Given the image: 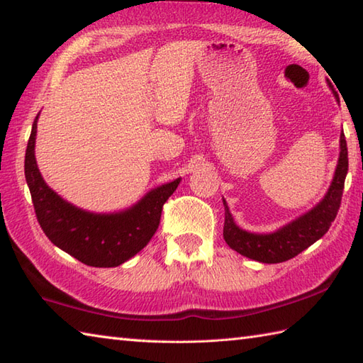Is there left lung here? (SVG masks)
Wrapping results in <instances>:
<instances>
[{
  "label": "left lung",
  "instance_id": "left-lung-1",
  "mask_svg": "<svg viewBox=\"0 0 363 363\" xmlns=\"http://www.w3.org/2000/svg\"><path fill=\"white\" fill-rule=\"evenodd\" d=\"M346 173H348V148H346L345 134L342 130L340 156H338L334 179L330 182L325 198L313 209L272 234H252L238 228L229 212L226 201L223 199V204H225L223 237L229 248L240 252L245 257L262 262V264H279V262L298 256L299 252L320 240L329 230L330 223L335 220L337 212L340 209Z\"/></svg>",
  "mask_w": 363,
  "mask_h": 363
}]
</instances>
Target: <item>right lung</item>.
Wrapping results in <instances>:
<instances>
[{
	"mask_svg": "<svg viewBox=\"0 0 363 363\" xmlns=\"http://www.w3.org/2000/svg\"><path fill=\"white\" fill-rule=\"evenodd\" d=\"M37 120L38 113L28 140L25 176L35 217L45 235L57 248L89 267L109 268L125 264L151 240L159 228L162 207L179 186L181 177L152 189L126 211L115 213L82 211L46 186L38 172L34 154Z\"/></svg>",
	"mask_w": 363,
	"mask_h": 363,
	"instance_id": "obj_1",
	"label": "right lung"
}]
</instances>
